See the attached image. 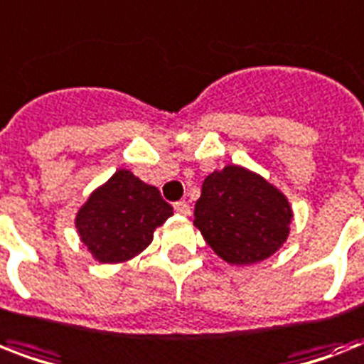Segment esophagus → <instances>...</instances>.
I'll return each instance as SVG.
<instances>
[{
    "label": "esophagus",
    "instance_id": "1",
    "mask_svg": "<svg viewBox=\"0 0 364 364\" xmlns=\"http://www.w3.org/2000/svg\"><path fill=\"white\" fill-rule=\"evenodd\" d=\"M173 210H176L177 213H181V215H188V213H191V205H188L185 200H179V202L173 204Z\"/></svg>",
    "mask_w": 364,
    "mask_h": 364
}]
</instances>
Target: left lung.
Returning a JSON list of instances; mask_svg holds the SVG:
<instances>
[{
    "mask_svg": "<svg viewBox=\"0 0 364 364\" xmlns=\"http://www.w3.org/2000/svg\"><path fill=\"white\" fill-rule=\"evenodd\" d=\"M291 219L287 198L242 166L205 177L194 205V227L230 264H253L276 253L287 240Z\"/></svg>",
    "mask_w": 364,
    "mask_h": 364,
    "instance_id": "8db88e82",
    "label": "left lung"
}]
</instances>
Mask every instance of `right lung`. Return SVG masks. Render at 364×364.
<instances>
[{"instance_id":"obj_1","label":"right lung","mask_w":364,"mask_h":364,"mask_svg":"<svg viewBox=\"0 0 364 364\" xmlns=\"http://www.w3.org/2000/svg\"><path fill=\"white\" fill-rule=\"evenodd\" d=\"M173 215L159 188L119 170L77 213L82 243L100 262H124L153 242L154 228Z\"/></svg>"}]
</instances>
